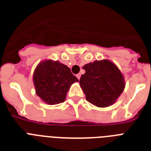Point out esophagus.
Instances as JSON below:
<instances>
[{
  "label": "esophagus",
  "instance_id": "34e87169",
  "mask_svg": "<svg viewBox=\"0 0 151 151\" xmlns=\"http://www.w3.org/2000/svg\"><path fill=\"white\" fill-rule=\"evenodd\" d=\"M76 77L78 78V80H80V78H81V73H78V74L76 75Z\"/></svg>",
  "mask_w": 151,
  "mask_h": 151
}]
</instances>
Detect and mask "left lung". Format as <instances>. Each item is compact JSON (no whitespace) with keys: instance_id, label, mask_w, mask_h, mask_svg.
Segmentation results:
<instances>
[{"instance_id":"1","label":"left lung","mask_w":151,"mask_h":151,"mask_svg":"<svg viewBox=\"0 0 151 151\" xmlns=\"http://www.w3.org/2000/svg\"><path fill=\"white\" fill-rule=\"evenodd\" d=\"M85 73L80 85L87 101L98 107L112 105L124 90V78L119 68L108 60H96L83 67Z\"/></svg>"}]
</instances>
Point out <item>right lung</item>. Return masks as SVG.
I'll return each instance as SVG.
<instances>
[{"label":"right lung","mask_w":151,"mask_h":151,"mask_svg":"<svg viewBox=\"0 0 151 151\" xmlns=\"http://www.w3.org/2000/svg\"><path fill=\"white\" fill-rule=\"evenodd\" d=\"M78 79L66 65L50 60L42 61L35 68L33 82L35 93L46 103H62L73 83Z\"/></svg>","instance_id":"1"}]
</instances>
